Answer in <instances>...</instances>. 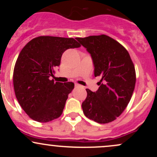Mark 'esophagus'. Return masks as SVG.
<instances>
[{
  "label": "esophagus",
  "instance_id": "34e87169",
  "mask_svg": "<svg viewBox=\"0 0 157 157\" xmlns=\"http://www.w3.org/2000/svg\"><path fill=\"white\" fill-rule=\"evenodd\" d=\"M75 88H77V87H80V86L79 84H77V83H76L75 85Z\"/></svg>",
  "mask_w": 157,
  "mask_h": 157
}]
</instances>
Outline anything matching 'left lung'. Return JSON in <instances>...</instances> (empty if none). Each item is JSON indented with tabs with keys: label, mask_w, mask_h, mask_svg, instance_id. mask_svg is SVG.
Here are the masks:
<instances>
[{
	"label": "left lung",
	"mask_w": 157,
	"mask_h": 157,
	"mask_svg": "<svg viewBox=\"0 0 157 157\" xmlns=\"http://www.w3.org/2000/svg\"><path fill=\"white\" fill-rule=\"evenodd\" d=\"M76 39L91 55L94 76L101 77L97 91L86 89L82 111L90 120L109 123L116 120L130 102L136 83L134 63L127 50L109 36Z\"/></svg>",
	"instance_id": "left-lung-1"
}]
</instances>
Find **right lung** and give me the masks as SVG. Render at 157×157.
I'll return each mask as SVG.
<instances>
[{
    "label": "right lung",
    "mask_w": 157,
    "mask_h": 157,
    "mask_svg": "<svg viewBox=\"0 0 157 157\" xmlns=\"http://www.w3.org/2000/svg\"><path fill=\"white\" fill-rule=\"evenodd\" d=\"M80 46L74 38L40 36L20 52L14 68V89L21 108L32 120L47 122L62 114L75 84L55 82L50 77L60 66L63 52Z\"/></svg>",
    "instance_id": "obj_1"
}]
</instances>
